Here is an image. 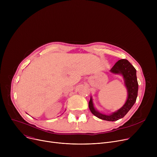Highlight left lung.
<instances>
[{
	"mask_svg": "<svg viewBox=\"0 0 157 157\" xmlns=\"http://www.w3.org/2000/svg\"><path fill=\"white\" fill-rule=\"evenodd\" d=\"M110 71L114 74H121L124 79V83L127 88L128 94L125 104L120 109L109 115L102 114L95 109L92 97L90 98L88 106L90 111L97 118L106 121H114L124 117L135 104L137 97L138 83L136 69L126 59H121L118 60L114 64Z\"/></svg>",
	"mask_w": 157,
	"mask_h": 157,
	"instance_id": "1",
	"label": "left lung"
}]
</instances>
